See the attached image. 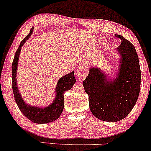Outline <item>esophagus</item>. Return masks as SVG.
I'll list each match as a JSON object with an SVG mask.
<instances>
[{
  "mask_svg": "<svg viewBox=\"0 0 151 151\" xmlns=\"http://www.w3.org/2000/svg\"><path fill=\"white\" fill-rule=\"evenodd\" d=\"M88 74L87 68L85 65H82L77 68V70L75 71V76L79 80H84L85 79Z\"/></svg>",
  "mask_w": 151,
  "mask_h": 151,
  "instance_id": "1",
  "label": "esophagus"
}]
</instances>
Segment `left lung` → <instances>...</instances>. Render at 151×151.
I'll return each mask as SVG.
<instances>
[{
  "instance_id": "obj_1",
  "label": "left lung",
  "mask_w": 151,
  "mask_h": 151,
  "mask_svg": "<svg viewBox=\"0 0 151 151\" xmlns=\"http://www.w3.org/2000/svg\"><path fill=\"white\" fill-rule=\"evenodd\" d=\"M115 36L121 40L117 48L121 58L116 79L109 81L97 68H91L83 81L91 113L109 122H116L129 115L141 89V72L135 47L123 36Z\"/></svg>"
}]
</instances>
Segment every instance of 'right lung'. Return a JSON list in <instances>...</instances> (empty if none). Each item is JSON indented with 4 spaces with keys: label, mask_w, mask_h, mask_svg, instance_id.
Instances as JSON below:
<instances>
[{
    "label": "right lung",
    "mask_w": 151,
    "mask_h": 151,
    "mask_svg": "<svg viewBox=\"0 0 151 151\" xmlns=\"http://www.w3.org/2000/svg\"><path fill=\"white\" fill-rule=\"evenodd\" d=\"M33 27L31 28L30 33L20 42L16 52H15L13 64H12V89H13L14 98L20 111L29 120L36 124H46V123L52 122L57 120L61 115L64 109V93L72 88V86L75 83L76 79L74 77V72L63 76L60 78L56 86V96L53 103L45 108H37V107L32 106L25 103L23 101L19 90L17 87L16 83V72L17 67H18V58L20 55V50L22 46L28 40L32 34Z\"/></svg>",
    "instance_id": "1"
}]
</instances>
